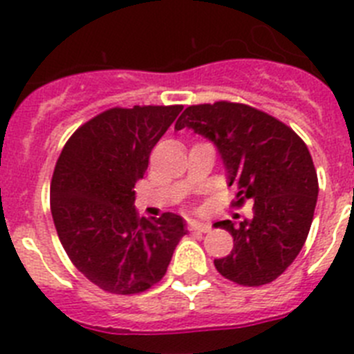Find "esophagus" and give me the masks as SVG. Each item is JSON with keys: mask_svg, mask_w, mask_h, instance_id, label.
Returning <instances> with one entry per match:
<instances>
[{"mask_svg": "<svg viewBox=\"0 0 354 354\" xmlns=\"http://www.w3.org/2000/svg\"><path fill=\"white\" fill-rule=\"evenodd\" d=\"M189 231L209 232V231H212V224H208V222H190Z\"/></svg>", "mask_w": 354, "mask_h": 354, "instance_id": "1", "label": "esophagus"}]
</instances>
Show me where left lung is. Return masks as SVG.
<instances>
[{
  "mask_svg": "<svg viewBox=\"0 0 354 354\" xmlns=\"http://www.w3.org/2000/svg\"><path fill=\"white\" fill-rule=\"evenodd\" d=\"M192 129L216 146L238 189L232 206L254 201L252 218L218 227L232 234L231 254L215 259L216 272L240 286L273 282L296 259L310 231L317 174L304 141L277 118L234 102L190 106L174 129Z\"/></svg>",
  "mask_w": 354,
  "mask_h": 354,
  "instance_id": "8db88e82",
  "label": "left lung"
}]
</instances>
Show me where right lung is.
Returning <instances> with one entry per match:
<instances>
[{
	"mask_svg": "<svg viewBox=\"0 0 354 354\" xmlns=\"http://www.w3.org/2000/svg\"><path fill=\"white\" fill-rule=\"evenodd\" d=\"M183 106L113 107L79 127L50 181V213L65 252L86 279L113 295L149 289L167 272L185 232L176 213L139 218L133 187Z\"/></svg>",
	"mask_w": 354,
	"mask_h": 354,
	"instance_id": "add662e5",
	"label": "right lung"
}]
</instances>
